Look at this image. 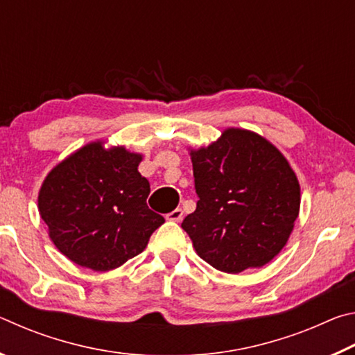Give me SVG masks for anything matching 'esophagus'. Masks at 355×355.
Returning <instances> with one entry per match:
<instances>
[{"label": "esophagus", "mask_w": 355, "mask_h": 355, "mask_svg": "<svg viewBox=\"0 0 355 355\" xmlns=\"http://www.w3.org/2000/svg\"><path fill=\"white\" fill-rule=\"evenodd\" d=\"M166 219L167 220H172V222H180V220L183 219V209L182 208H177V209H173V211L167 213L166 214Z\"/></svg>", "instance_id": "34e87169"}]
</instances>
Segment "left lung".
<instances>
[{
    "instance_id": "left-lung-1",
    "label": "left lung",
    "mask_w": 355,
    "mask_h": 355,
    "mask_svg": "<svg viewBox=\"0 0 355 355\" xmlns=\"http://www.w3.org/2000/svg\"><path fill=\"white\" fill-rule=\"evenodd\" d=\"M189 155L199 200L182 227L197 255L227 274L268 264L286 245L300 208L284 153L255 131L230 127Z\"/></svg>"
}]
</instances>
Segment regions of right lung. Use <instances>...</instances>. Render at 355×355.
<instances>
[{"mask_svg": "<svg viewBox=\"0 0 355 355\" xmlns=\"http://www.w3.org/2000/svg\"><path fill=\"white\" fill-rule=\"evenodd\" d=\"M142 155L89 142L48 172L39 189L40 218L58 250L78 266L106 272L147 248L164 218L147 207Z\"/></svg>", "mask_w": 355, "mask_h": 355, "instance_id": "obj_1", "label": "right lung"}]
</instances>
